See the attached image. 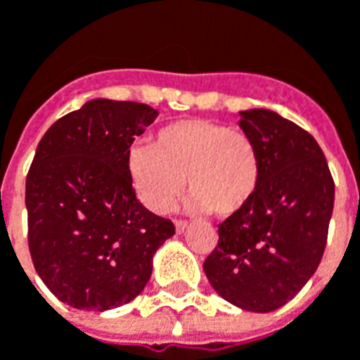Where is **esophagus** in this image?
<instances>
[{"mask_svg": "<svg viewBox=\"0 0 360 360\" xmlns=\"http://www.w3.org/2000/svg\"><path fill=\"white\" fill-rule=\"evenodd\" d=\"M188 227V221L185 219H175V229H177V233H185Z\"/></svg>", "mask_w": 360, "mask_h": 360, "instance_id": "esophagus-1", "label": "esophagus"}]
</instances>
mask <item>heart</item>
<instances>
[{
	"label": "heart",
	"mask_w": 360,
	"mask_h": 360,
	"mask_svg": "<svg viewBox=\"0 0 360 360\" xmlns=\"http://www.w3.org/2000/svg\"><path fill=\"white\" fill-rule=\"evenodd\" d=\"M141 202L167 214L187 187L191 206L216 216H233L252 200L262 162L255 139L208 119H181L152 134L148 146H134L127 160Z\"/></svg>",
	"instance_id": "obj_1"
}]
</instances>
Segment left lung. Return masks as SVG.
<instances>
[{
	"label": "left lung",
	"instance_id": "8db88e82",
	"mask_svg": "<svg viewBox=\"0 0 360 360\" xmlns=\"http://www.w3.org/2000/svg\"><path fill=\"white\" fill-rule=\"evenodd\" d=\"M239 127L257 142L262 175L241 212L218 226L204 260L210 285L250 312L283 307L316 271L333 210L332 173L304 129L270 110L241 111Z\"/></svg>",
	"mask_w": 360,
	"mask_h": 360
}]
</instances>
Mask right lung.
<instances>
[{"label": "right lung", "instance_id": "right-lung-1", "mask_svg": "<svg viewBox=\"0 0 360 360\" xmlns=\"http://www.w3.org/2000/svg\"><path fill=\"white\" fill-rule=\"evenodd\" d=\"M146 103L96 98L46 131L27 175L28 249L59 301L81 310L131 302L175 226L146 210L129 177L134 136L154 123Z\"/></svg>", "mask_w": 360, "mask_h": 360}]
</instances>
